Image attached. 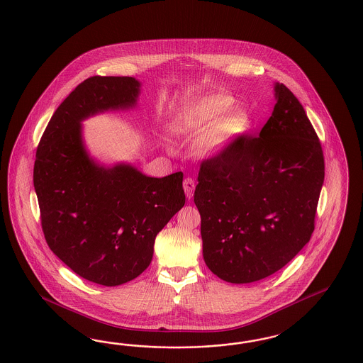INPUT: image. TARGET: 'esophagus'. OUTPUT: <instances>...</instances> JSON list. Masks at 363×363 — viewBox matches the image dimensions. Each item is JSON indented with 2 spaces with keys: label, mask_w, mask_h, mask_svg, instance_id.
<instances>
[{
  "label": "esophagus",
  "mask_w": 363,
  "mask_h": 363,
  "mask_svg": "<svg viewBox=\"0 0 363 363\" xmlns=\"http://www.w3.org/2000/svg\"><path fill=\"white\" fill-rule=\"evenodd\" d=\"M194 188H196V184L191 178H185L184 181V189H185V193H186V197L189 200L193 197V193H194Z\"/></svg>",
  "instance_id": "34e87169"
}]
</instances>
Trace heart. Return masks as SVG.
<instances>
[{
    "mask_svg": "<svg viewBox=\"0 0 363 363\" xmlns=\"http://www.w3.org/2000/svg\"><path fill=\"white\" fill-rule=\"evenodd\" d=\"M231 97L215 94L208 96L190 105L181 117L182 130L206 132L200 142V152L215 157L223 152L233 140L246 130L248 116L243 111H232Z\"/></svg>",
    "mask_w": 363,
    "mask_h": 363,
    "instance_id": "heart-1",
    "label": "heart"
}]
</instances>
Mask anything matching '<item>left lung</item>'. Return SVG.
Here are the masks:
<instances>
[{
    "label": "left lung",
    "mask_w": 363,
    "mask_h": 363,
    "mask_svg": "<svg viewBox=\"0 0 363 363\" xmlns=\"http://www.w3.org/2000/svg\"><path fill=\"white\" fill-rule=\"evenodd\" d=\"M273 115L258 136L239 135L203 160L194 190L209 270L231 284L274 274L315 230L324 155L301 102L276 84Z\"/></svg>",
    "instance_id": "1"
}]
</instances>
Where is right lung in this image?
<instances>
[{
  "label": "right lung",
  "instance_id": "1",
  "mask_svg": "<svg viewBox=\"0 0 363 363\" xmlns=\"http://www.w3.org/2000/svg\"><path fill=\"white\" fill-rule=\"evenodd\" d=\"M139 87L132 77L87 78L59 105L36 150L33 186L45 242L75 274L104 286L140 276L155 236L185 205L181 172L152 178L130 164L104 167L85 151L79 123L133 106Z\"/></svg>",
  "mask_w": 363,
  "mask_h": 363
}]
</instances>
